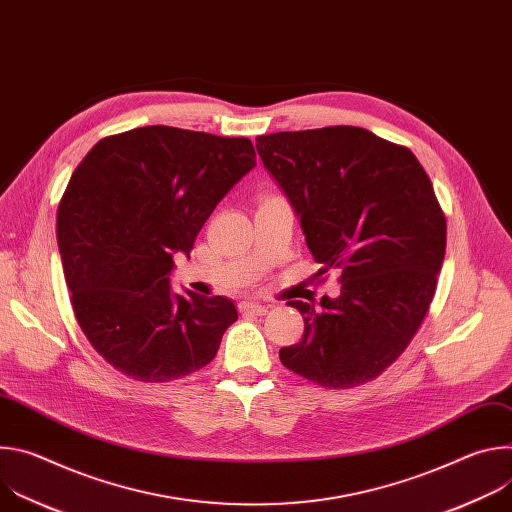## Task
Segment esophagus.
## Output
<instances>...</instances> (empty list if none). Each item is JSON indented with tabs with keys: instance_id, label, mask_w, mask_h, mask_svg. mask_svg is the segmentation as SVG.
Listing matches in <instances>:
<instances>
[{
	"instance_id": "1",
	"label": "esophagus",
	"mask_w": 512,
	"mask_h": 512,
	"mask_svg": "<svg viewBox=\"0 0 512 512\" xmlns=\"http://www.w3.org/2000/svg\"><path fill=\"white\" fill-rule=\"evenodd\" d=\"M239 310H241L243 314L263 316V314L267 312V306H261V304H257V302H243V304H239Z\"/></svg>"
}]
</instances>
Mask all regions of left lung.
I'll list each match as a JSON object with an SVG mask.
<instances>
[{"mask_svg": "<svg viewBox=\"0 0 512 512\" xmlns=\"http://www.w3.org/2000/svg\"><path fill=\"white\" fill-rule=\"evenodd\" d=\"M257 152L300 214L316 275L340 271L336 300L289 302L304 336L281 364L328 389L377 379L419 330L446 255L427 172L405 145L352 125L259 135Z\"/></svg>", "mask_w": 512, "mask_h": 512, "instance_id": "obj_1", "label": "left lung"}]
</instances>
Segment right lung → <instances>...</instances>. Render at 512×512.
I'll return each mask as SVG.
<instances>
[{
  "mask_svg": "<svg viewBox=\"0 0 512 512\" xmlns=\"http://www.w3.org/2000/svg\"><path fill=\"white\" fill-rule=\"evenodd\" d=\"M253 166L247 137L148 125L103 137L72 172L56 216L70 304L121 375L170 383L216 356L235 304L172 294L170 271Z\"/></svg>",
  "mask_w": 512,
  "mask_h": 512,
  "instance_id": "1",
  "label": "right lung"
}]
</instances>
